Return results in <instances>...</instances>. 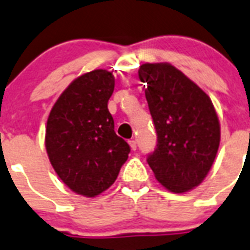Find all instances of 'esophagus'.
<instances>
[{"label": "esophagus", "mask_w": 250, "mask_h": 250, "mask_svg": "<svg viewBox=\"0 0 250 250\" xmlns=\"http://www.w3.org/2000/svg\"><path fill=\"white\" fill-rule=\"evenodd\" d=\"M128 143H129V146H131V148L133 149V151H136V149H137V143H136V141L131 140V141H128Z\"/></svg>", "instance_id": "obj_1"}]
</instances>
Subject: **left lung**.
<instances>
[{"label": "left lung", "mask_w": 250, "mask_h": 250, "mask_svg": "<svg viewBox=\"0 0 250 250\" xmlns=\"http://www.w3.org/2000/svg\"><path fill=\"white\" fill-rule=\"evenodd\" d=\"M146 99L157 132L149 167L165 188L185 194L204 181L220 145V123L211 99L170 62H145Z\"/></svg>", "instance_id": "1"}]
</instances>
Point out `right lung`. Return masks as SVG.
Segmentation results:
<instances>
[{"label": "right lung", "mask_w": 250, "mask_h": 250, "mask_svg": "<svg viewBox=\"0 0 250 250\" xmlns=\"http://www.w3.org/2000/svg\"><path fill=\"white\" fill-rule=\"evenodd\" d=\"M113 90L110 71L82 74L65 88L47 118L45 147L50 164L65 185L82 196L95 197L109 188L129 153L108 110Z\"/></svg>", "instance_id": "1"}]
</instances>
